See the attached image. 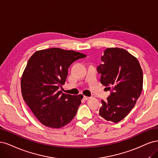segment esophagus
Returning a JSON list of instances; mask_svg holds the SVG:
<instances>
[{"label": "esophagus", "instance_id": "34e87169", "mask_svg": "<svg viewBox=\"0 0 158 158\" xmlns=\"http://www.w3.org/2000/svg\"><path fill=\"white\" fill-rule=\"evenodd\" d=\"M90 98V97H89V96H83V99L85 100H89Z\"/></svg>", "mask_w": 158, "mask_h": 158}]
</instances>
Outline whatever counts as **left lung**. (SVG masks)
Segmentation results:
<instances>
[{"mask_svg": "<svg viewBox=\"0 0 158 158\" xmlns=\"http://www.w3.org/2000/svg\"><path fill=\"white\" fill-rule=\"evenodd\" d=\"M97 67L100 82L110 90L107 101L102 100L99 115L118 123L132 110L141 94L143 73L138 60L123 48H106Z\"/></svg>", "mask_w": 158, "mask_h": 158, "instance_id": "8db88e82", "label": "left lung"}]
</instances>
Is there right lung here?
I'll return each instance as SVG.
<instances>
[{
	"mask_svg": "<svg viewBox=\"0 0 158 158\" xmlns=\"http://www.w3.org/2000/svg\"><path fill=\"white\" fill-rule=\"evenodd\" d=\"M86 55L58 48L39 50L29 58L21 80L23 98L40 123L52 128L69 123L83 96L63 93L62 87L73 62Z\"/></svg>",
	"mask_w": 158,
	"mask_h": 158,
	"instance_id": "1",
	"label": "right lung"
}]
</instances>
